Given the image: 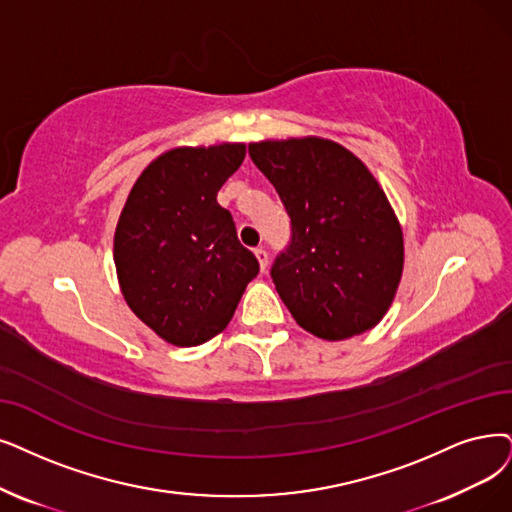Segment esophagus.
<instances>
[{
  "label": "esophagus",
  "instance_id": "34e87169",
  "mask_svg": "<svg viewBox=\"0 0 512 512\" xmlns=\"http://www.w3.org/2000/svg\"><path fill=\"white\" fill-rule=\"evenodd\" d=\"M254 254H256L258 264H260V271H267V267H269V254H267V250L256 248V250H254Z\"/></svg>",
  "mask_w": 512,
  "mask_h": 512
}]
</instances>
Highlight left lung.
Instances as JSON below:
<instances>
[{
    "instance_id": "8db88e82",
    "label": "left lung",
    "mask_w": 512,
    "mask_h": 512,
    "mask_svg": "<svg viewBox=\"0 0 512 512\" xmlns=\"http://www.w3.org/2000/svg\"><path fill=\"white\" fill-rule=\"evenodd\" d=\"M250 157L292 218L271 269L302 330L344 340L374 327L403 273V231L365 163L319 136L252 142Z\"/></svg>"
}]
</instances>
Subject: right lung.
<instances>
[{"instance_id":"right-lung-1","label":"right lung","mask_w":512,"mask_h":512,"mask_svg":"<svg viewBox=\"0 0 512 512\" xmlns=\"http://www.w3.org/2000/svg\"><path fill=\"white\" fill-rule=\"evenodd\" d=\"M245 157L243 142L176 147L142 170L119 214L113 260L132 313L174 346L220 334L258 275L216 195Z\"/></svg>"}]
</instances>
